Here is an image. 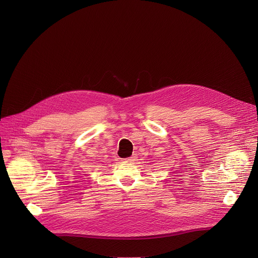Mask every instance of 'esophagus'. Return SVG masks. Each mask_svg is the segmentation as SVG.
I'll return each instance as SVG.
<instances>
[{
  "label": "esophagus",
  "mask_w": 258,
  "mask_h": 258,
  "mask_svg": "<svg viewBox=\"0 0 258 258\" xmlns=\"http://www.w3.org/2000/svg\"><path fill=\"white\" fill-rule=\"evenodd\" d=\"M126 161H127V162H135V161H137V156H136V155H134V156H132V157L127 158V159H126Z\"/></svg>",
  "instance_id": "obj_1"
}]
</instances>
